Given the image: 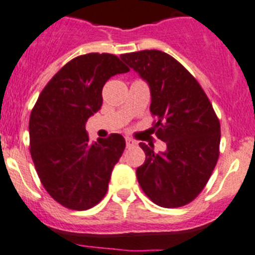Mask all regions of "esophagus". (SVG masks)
<instances>
[{
	"instance_id": "34e87169",
	"label": "esophagus",
	"mask_w": 255,
	"mask_h": 255,
	"mask_svg": "<svg viewBox=\"0 0 255 255\" xmlns=\"http://www.w3.org/2000/svg\"><path fill=\"white\" fill-rule=\"evenodd\" d=\"M126 144H127V147H132V146H135L137 142L133 141V139L129 138V137H126Z\"/></svg>"
}]
</instances>
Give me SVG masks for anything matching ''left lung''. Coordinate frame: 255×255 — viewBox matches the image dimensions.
Instances as JSON below:
<instances>
[{
  "label": "left lung",
  "mask_w": 255,
  "mask_h": 255,
  "mask_svg": "<svg viewBox=\"0 0 255 255\" xmlns=\"http://www.w3.org/2000/svg\"><path fill=\"white\" fill-rule=\"evenodd\" d=\"M121 59L147 80L157 138L165 152L141 142L146 161L135 171L139 186L156 205L180 208L203 191L220 153V122L191 73L160 50L122 54Z\"/></svg>",
  "instance_id": "obj_1"
}]
</instances>
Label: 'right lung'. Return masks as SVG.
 <instances>
[{"label":"right lung","instance_id":"right-lung-1","mask_svg":"<svg viewBox=\"0 0 255 255\" xmlns=\"http://www.w3.org/2000/svg\"><path fill=\"white\" fill-rule=\"evenodd\" d=\"M127 71L113 54L77 56L50 79L31 111V158L42 186L64 208L88 210L106 196L126 141L112 133L90 142L85 122L101 109L107 80Z\"/></svg>","mask_w":255,"mask_h":255}]
</instances>
